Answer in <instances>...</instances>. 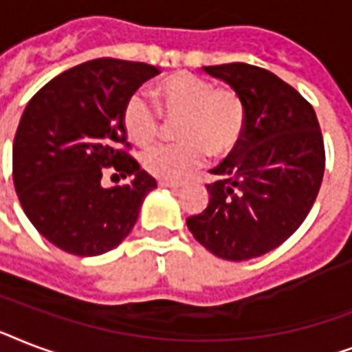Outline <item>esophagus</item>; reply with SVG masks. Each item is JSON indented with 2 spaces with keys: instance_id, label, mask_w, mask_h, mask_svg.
<instances>
[{
  "instance_id": "obj_1",
  "label": "esophagus",
  "mask_w": 352,
  "mask_h": 352,
  "mask_svg": "<svg viewBox=\"0 0 352 352\" xmlns=\"http://www.w3.org/2000/svg\"><path fill=\"white\" fill-rule=\"evenodd\" d=\"M160 188H170V190H179L181 184L179 182H166V181H159Z\"/></svg>"
}]
</instances>
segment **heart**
Wrapping results in <instances>:
<instances>
[{
	"instance_id": "heart-1",
	"label": "heart",
	"mask_w": 352,
	"mask_h": 352,
	"mask_svg": "<svg viewBox=\"0 0 352 352\" xmlns=\"http://www.w3.org/2000/svg\"><path fill=\"white\" fill-rule=\"evenodd\" d=\"M162 118L177 120L181 142L146 149L142 168L155 179L181 182L206 162L208 155L228 157L243 140L246 107L234 87H217L215 82L195 73L166 76L155 87V106L133 93L122 106V126L138 146H148L162 131Z\"/></svg>"
}]
</instances>
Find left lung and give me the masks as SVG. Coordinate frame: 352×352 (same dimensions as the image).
Returning a JSON list of instances; mask_svg holds the SVG:
<instances>
[{
	"label": "left lung",
	"instance_id": "left-lung-1",
	"mask_svg": "<svg viewBox=\"0 0 352 352\" xmlns=\"http://www.w3.org/2000/svg\"><path fill=\"white\" fill-rule=\"evenodd\" d=\"M203 69L243 96L246 127L234 153L210 170L217 181L208 206L186 225L214 256L245 261L278 248L311 212L325 171L322 129L311 104L267 69Z\"/></svg>",
	"mask_w": 352,
	"mask_h": 352
}]
</instances>
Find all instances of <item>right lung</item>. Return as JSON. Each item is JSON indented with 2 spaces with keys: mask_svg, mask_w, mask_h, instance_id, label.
I'll return each instance as SVG.
<instances>
[{
  "mask_svg": "<svg viewBox=\"0 0 352 352\" xmlns=\"http://www.w3.org/2000/svg\"><path fill=\"white\" fill-rule=\"evenodd\" d=\"M160 73L144 62L96 58L47 82L25 107L12 146L21 208L47 241L74 256H100L126 239L153 188L122 126L127 96ZM117 170L132 182L104 188Z\"/></svg>",
  "mask_w": 352,
  "mask_h": 352,
  "instance_id": "1",
  "label": "right lung"
}]
</instances>
